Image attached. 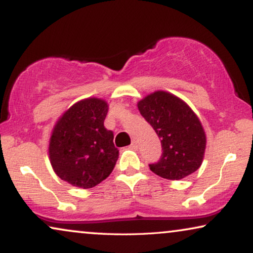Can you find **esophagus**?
<instances>
[{"mask_svg":"<svg viewBox=\"0 0 253 253\" xmlns=\"http://www.w3.org/2000/svg\"><path fill=\"white\" fill-rule=\"evenodd\" d=\"M130 148L131 150H137L138 148V144H137V141H132V143H131V145H130Z\"/></svg>","mask_w":253,"mask_h":253,"instance_id":"esophagus-1","label":"esophagus"}]
</instances>
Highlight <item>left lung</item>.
Masks as SVG:
<instances>
[{
  "instance_id": "1",
  "label": "left lung",
  "mask_w": 253,
  "mask_h": 253,
  "mask_svg": "<svg viewBox=\"0 0 253 253\" xmlns=\"http://www.w3.org/2000/svg\"><path fill=\"white\" fill-rule=\"evenodd\" d=\"M141 116L161 139L162 155L150 165L154 174L167 179H182L202 166L206 134L193 110L171 93L155 91L137 103Z\"/></svg>"
}]
</instances>
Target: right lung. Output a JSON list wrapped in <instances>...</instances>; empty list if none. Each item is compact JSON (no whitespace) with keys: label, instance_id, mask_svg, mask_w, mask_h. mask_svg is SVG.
<instances>
[{"label":"right lung","instance_id":"1","mask_svg":"<svg viewBox=\"0 0 253 253\" xmlns=\"http://www.w3.org/2000/svg\"><path fill=\"white\" fill-rule=\"evenodd\" d=\"M107 113L105 100L87 98L72 105L54 126L49 160L55 174L69 184L93 188L115 167L119 150L113 131L103 126Z\"/></svg>","mask_w":253,"mask_h":253}]
</instances>
